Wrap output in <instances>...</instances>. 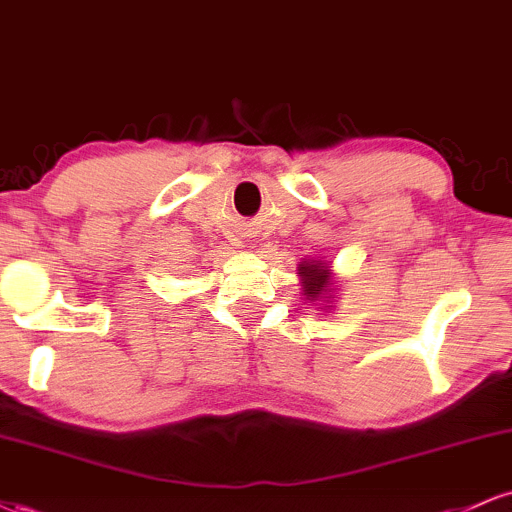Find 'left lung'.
<instances>
[{"instance_id":"1","label":"left lung","mask_w":512,"mask_h":512,"mask_svg":"<svg viewBox=\"0 0 512 512\" xmlns=\"http://www.w3.org/2000/svg\"><path fill=\"white\" fill-rule=\"evenodd\" d=\"M298 274H301L303 284V296H308V301H320L327 293V286H330V269H327L325 262H303L298 267Z\"/></svg>"}]
</instances>
